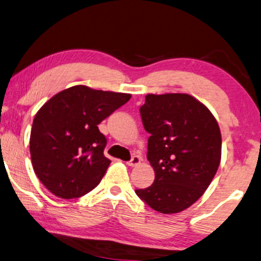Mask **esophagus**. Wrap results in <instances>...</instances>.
Listing matches in <instances>:
<instances>
[{
    "label": "esophagus",
    "mask_w": 261,
    "mask_h": 261,
    "mask_svg": "<svg viewBox=\"0 0 261 261\" xmlns=\"http://www.w3.org/2000/svg\"><path fill=\"white\" fill-rule=\"evenodd\" d=\"M141 161H143V159H141L140 156H133V157H132V159H130V161H128L127 165L129 166V167H136V166L139 165Z\"/></svg>",
    "instance_id": "esophagus-1"
}]
</instances>
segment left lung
I'll list each match as a JSON object with an SVG mask.
<instances>
[{"mask_svg": "<svg viewBox=\"0 0 261 261\" xmlns=\"http://www.w3.org/2000/svg\"><path fill=\"white\" fill-rule=\"evenodd\" d=\"M147 160L155 170L149 188L136 190L163 214L194 204L213 180L221 159V134L212 112L189 94H147L140 106Z\"/></svg>", "mask_w": 261, "mask_h": 261, "instance_id": "1", "label": "left lung"}]
</instances>
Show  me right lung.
Instances as JSON below:
<instances>
[{"label":"right lung","instance_id":"1","mask_svg":"<svg viewBox=\"0 0 261 261\" xmlns=\"http://www.w3.org/2000/svg\"><path fill=\"white\" fill-rule=\"evenodd\" d=\"M129 99L125 93L73 86L38 110L30 134L32 167L53 195L79 198L98 186L111 162L98 124Z\"/></svg>","mask_w":261,"mask_h":261}]
</instances>
